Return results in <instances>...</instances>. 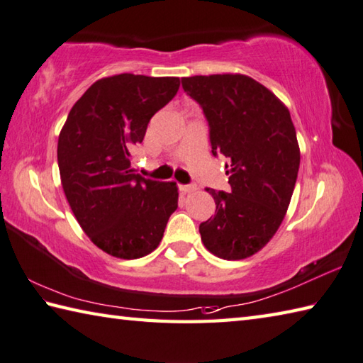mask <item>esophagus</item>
Instances as JSON below:
<instances>
[{
    "label": "esophagus",
    "mask_w": 363,
    "mask_h": 363,
    "mask_svg": "<svg viewBox=\"0 0 363 363\" xmlns=\"http://www.w3.org/2000/svg\"><path fill=\"white\" fill-rule=\"evenodd\" d=\"M180 189L183 191V193H194V191L197 189V184H180Z\"/></svg>",
    "instance_id": "esophagus-1"
}]
</instances>
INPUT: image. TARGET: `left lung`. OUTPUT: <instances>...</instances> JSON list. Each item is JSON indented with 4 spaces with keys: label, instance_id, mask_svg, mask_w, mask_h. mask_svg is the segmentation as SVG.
<instances>
[{
    "label": "left lung",
    "instance_id": "8db88e82",
    "mask_svg": "<svg viewBox=\"0 0 363 363\" xmlns=\"http://www.w3.org/2000/svg\"><path fill=\"white\" fill-rule=\"evenodd\" d=\"M182 86L208 121L211 153L229 160L230 193L207 189L216 211L201 223V238L221 259L250 257L275 235L296 186L300 148L291 113L243 74L183 77Z\"/></svg>",
    "mask_w": 363,
    "mask_h": 363
}]
</instances>
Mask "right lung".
<instances>
[{
	"label": "right lung",
	"instance_id": "add662e5",
	"mask_svg": "<svg viewBox=\"0 0 363 363\" xmlns=\"http://www.w3.org/2000/svg\"><path fill=\"white\" fill-rule=\"evenodd\" d=\"M179 86V77H104L75 102L60 133L66 199L88 238L113 257L139 259L158 248L179 207L177 183L143 179L131 167L150 118Z\"/></svg>",
	"mask_w": 363,
	"mask_h": 363
}]
</instances>
